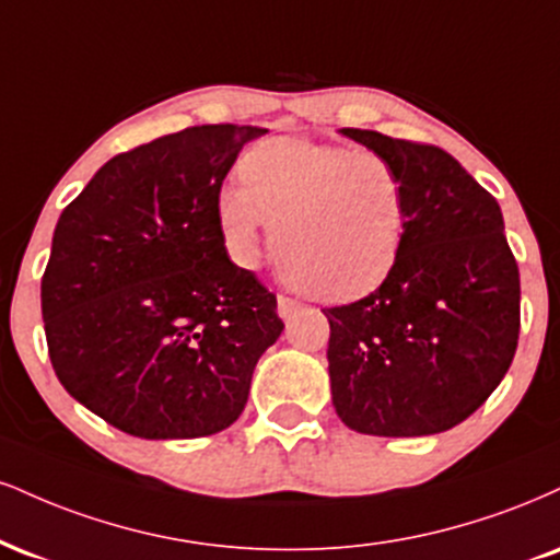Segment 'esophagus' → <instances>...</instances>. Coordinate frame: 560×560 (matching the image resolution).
I'll use <instances>...</instances> for the list:
<instances>
[{
	"label": "esophagus",
	"mask_w": 560,
	"mask_h": 560,
	"mask_svg": "<svg viewBox=\"0 0 560 560\" xmlns=\"http://www.w3.org/2000/svg\"><path fill=\"white\" fill-rule=\"evenodd\" d=\"M276 305H279V315L281 318H292V315L300 313V302L292 300V298H284V294H279V300H276Z\"/></svg>",
	"instance_id": "esophagus-1"
}]
</instances>
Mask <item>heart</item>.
<instances>
[{"label": "heart", "instance_id": "obj_1", "mask_svg": "<svg viewBox=\"0 0 560 560\" xmlns=\"http://www.w3.org/2000/svg\"><path fill=\"white\" fill-rule=\"evenodd\" d=\"M245 185L215 200L221 237L237 266L258 262L271 221V255L284 279L310 298H360L386 279L407 232V185L375 151L307 138H273L240 161Z\"/></svg>", "mask_w": 560, "mask_h": 560}]
</instances>
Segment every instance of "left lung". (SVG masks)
I'll return each mask as SVG.
<instances>
[{
    "label": "left lung",
    "mask_w": 560,
    "mask_h": 560,
    "mask_svg": "<svg viewBox=\"0 0 560 560\" xmlns=\"http://www.w3.org/2000/svg\"><path fill=\"white\" fill-rule=\"evenodd\" d=\"M407 185V232L368 298L326 307L336 415L365 435H435L498 388L518 341V266L498 200L443 148L345 127Z\"/></svg>",
    "instance_id": "obj_1"
}]
</instances>
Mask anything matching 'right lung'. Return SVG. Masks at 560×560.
Here are the masks:
<instances>
[{
    "label": "right lung",
    "mask_w": 560,
    "mask_h": 560,
    "mask_svg": "<svg viewBox=\"0 0 560 560\" xmlns=\"http://www.w3.org/2000/svg\"><path fill=\"white\" fill-rule=\"evenodd\" d=\"M262 127L200 125L106 161L54 229L42 279L51 368L72 399L148 441L232 425L284 323L215 219Z\"/></svg>",
    "instance_id": "obj_1"
}]
</instances>
